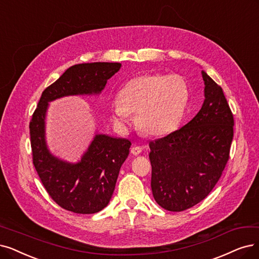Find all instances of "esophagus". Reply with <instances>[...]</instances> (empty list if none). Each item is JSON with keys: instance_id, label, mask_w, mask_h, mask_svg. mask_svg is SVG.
<instances>
[{"instance_id": "obj_1", "label": "esophagus", "mask_w": 259, "mask_h": 259, "mask_svg": "<svg viewBox=\"0 0 259 259\" xmlns=\"http://www.w3.org/2000/svg\"><path fill=\"white\" fill-rule=\"evenodd\" d=\"M132 154L134 155H139L141 152H142V148L141 147H133L132 150H131Z\"/></svg>"}]
</instances>
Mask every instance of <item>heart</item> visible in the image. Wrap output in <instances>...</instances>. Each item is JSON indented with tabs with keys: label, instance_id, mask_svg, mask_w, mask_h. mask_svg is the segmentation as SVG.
<instances>
[{
	"label": "heart",
	"instance_id": "1",
	"mask_svg": "<svg viewBox=\"0 0 259 259\" xmlns=\"http://www.w3.org/2000/svg\"><path fill=\"white\" fill-rule=\"evenodd\" d=\"M189 96L188 82L181 75H139L120 89L119 100L111 104L112 119L124 127L136 113V126L144 135H167L181 122Z\"/></svg>",
	"mask_w": 259,
	"mask_h": 259
}]
</instances>
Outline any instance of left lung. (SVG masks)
Segmentation results:
<instances>
[{"label": "left lung", "mask_w": 259, "mask_h": 259, "mask_svg": "<svg viewBox=\"0 0 259 259\" xmlns=\"http://www.w3.org/2000/svg\"><path fill=\"white\" fill-rule=\"evenodd\" d=\"M202 77L205 100L200 111L182 128L150 142L153 196L170 211L203 201L230 157L233 113L222 88L205 71Z\"/></svg>", "instance_id": "obj_1"}]
</instances>
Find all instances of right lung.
Instances as JSON below:
<instances>
[{"label": "right lung", "instance_id": "right-lung-1", "mask_svg": "<svg viewBox=\"0 0 259 259\" xmlns=\"http://www.w3.org/2000/svg\"><path fill=\"white\" fill-rule=\"evenodd\" d=\"M120 68V63H88L70 67L45 89L30 120L35 169L51 198L69 211L88 214L106 207L132 143L125 138L96 133L80 160L69 162L60 159L51 153L46 140L49 103L69 96H99Z\"/></svg>", "mask_w": 259, "mask_h": 259}]
</instances>
